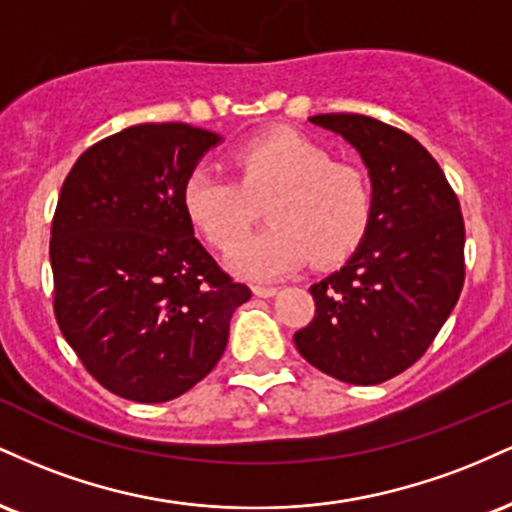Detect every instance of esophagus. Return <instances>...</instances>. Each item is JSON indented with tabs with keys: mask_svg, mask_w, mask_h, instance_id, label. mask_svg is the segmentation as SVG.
<instances>
[{
	"mask_svg": "<svg viewBox=\"0 0 512 512\" xmlns=\"http://www.w3.org/2000/svg\"><path fill=\"white\" fill-rule=\"evenodd\" d=\"M276 291H279L276 286H264V284L252 286V293H255V296H260V298H272Z\"/></svg>",
	"mask_w": 512,
	"mask_h": 512,
	"instance_id": "obj_1",
	"label": "esophagus"
}]
</instances>
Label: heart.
Masks as SVG:
<instances>
[{"label":"heart","instance_id":"heart-1","mask_svg":"<svg viewBox=\"0 0 512 512\" xmlns=\"http://www.w3.org/2000/svg\"><path fill=\"white\" fill-rule=\"evenodd\" d=\"M236 175L195 168L182 187V207L214 248L233 250L269 201L268 227L231 255V267L250 279H272L313 257L344 260L366 233L373 190L363 170L337 163L325 146L303 134L276 132L233 154Z\"/></svg>","mask_w":512,"mask_h":512}]
</instances>
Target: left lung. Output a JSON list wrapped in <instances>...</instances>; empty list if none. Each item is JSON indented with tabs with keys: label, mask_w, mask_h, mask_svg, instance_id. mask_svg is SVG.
Segmentation results:
<instances>
[{
	"label": "left lung",
	"mask_w": 512,
	"mask_h": 512,
	"mask_svg": "<svg viewBox=\"0 0 512 512\" xmlns=\"http://www.w3.org/2000/svg\"><path fill=\"white\" fill-rule=\"evenodd\" d=\"M308 120L358 151L373 211L344 267L310 286L315 317L293 342L322 373L378 385L424 356L460 298V202L436 158L402 129L349 113Z\"/></svg>",
	"instance_id": "8db88e82"
}]
</instances>
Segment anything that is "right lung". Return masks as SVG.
Here are the masks:
<instances>
[{"mask_svg": "<svg viewBox=\"0 0 512 512\" xmlns=\"http://www.w3.org/2000/svg\"><path fill=\"white\" fill-rule=\"evenodd\" d=\"M223 137L149 122L79 156L52 219L55 317L88 373L142 404L185 395L219 363L250 289L195 238L182 187Z\"/></svg>", "mask_w": 512, "mask_h": 512, "instance_id": "add662e5", "label": "right lung"}]
</instances>
